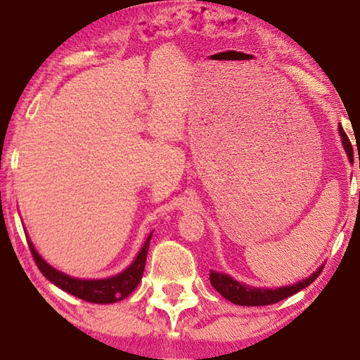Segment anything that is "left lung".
Returning a JSON list of instances; mask_svg holds the SVG:
<instances>
[{"label":"left lung","mask_w":360,"mask_h":360,"mask_svg":"<svg viewBox=\"0 0 360 360\" xmlns=\"http://www.w3.org/2000/svg\"><path fill=\"white\" fill-rule=\"evenodd\" d=\"M340 135H341V141H343L346 154H348V157L352 160V144L341 125H340ZM322 268L324 266H319L318 271H314L311 276L303 279L300 283L288 285V288H278V289L251 288V285L241 284L227 275H222V273H216L212 270L210 271V281L212 284V288H214L219 294L227 298V300L231 303L241 304V307H264V304L281 302L284 298L297 294L298 290L304 289L321 275Z\"/></svg>","instance_id":"left-lung-1"}]
</instances>
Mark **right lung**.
<instances>
[{"label": "right lung", "instance_id": "add662e5", "mask_svg": "<svg viewBox=\"0 0 360 360\" xmlns=\"http://www.w3.org/2000/svg\"><path fill=\"white\" fill-rule=\"evenodd\" d=\"M150 238L152 233L148 236V240H146L141 251L136 255L135 262H133L125 271H122L117 276L106 279H94V281L92 279H76L65 275V273L57 271L56 268L46 264V260H42L41 255L36 252V249L32 245L30 238H27V241L34 259V264L38 265L39 271L49 279V281L56 284L57 288L63 289L65 292H68V294L77 298H82V300L90 303H114L131 294L133 289H135L139 281H141Z\"/></svg>", "mask_w": 360, "mask_h": 360}]
</instances>
